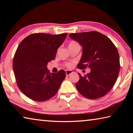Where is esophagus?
<instances>
[{"label": "esophagus", "instance_id": "esophagus-1", "mask_svg": "<svg viewBox=\"0 0 133 133\" xmlns=\"http://www.w3.org/2000/svg\"><path fill=\"white\" fill-rule=\"evenodd\" d=\"M71 73H73V71L71 70H66V74L67 76H69L70 75H71Z\"/></svg>", "mask_w": 133, "mask_h": 133}]
</instances>
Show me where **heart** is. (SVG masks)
<instances>
[{
  "label": "heart",
  "instance_id": "obj_1",
  "mask_svg": "<svg viewBox=\"0 0 133 133\" xmlns=\"http://www.w3.org/2000/svg\"><path fill=\"white\" fill-rule=\"evenodd\" d=\"M76 44H78L77 42H75V41H71L69 43V46H73V45H76ZM64 67H66V68H67V69H71L73 67L74 63H71V62H67V63H64Z\"/></svg>",
  "mask_w": 133,
  "mask_h": 133
}]
</instances>
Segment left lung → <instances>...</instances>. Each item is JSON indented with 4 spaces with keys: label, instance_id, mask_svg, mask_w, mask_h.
I'll return each instance as SVG.
<instances>
[{
    "label": "left lung",
    "instance_id": "obj_1",
    "mask_svg": "<svg viewBox=\"0 0 133 133\" xmlns=\"http://www.w3.org/2000/svg\"><path fill=\"white\" fill-rule=\"evenodd\" d=\"M69 36L83 46L79 69H90L86 75H79L76 87L89 99L104 96L115 84L120 69V58L115 45L106 36L96 31L71 33Z\"/></svg>",
    "mask_w": 133,
    "mask_h": 133
}]
</instances>
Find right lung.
<instances>
[{
  "mask_svg": "<svg viewBox=\"0 0 133 133\" xmlns=\"http://www.w3.org/2000/svg\"><path fill=\"white\" fill-rule=\"evenodd\" d=\"M67 33H33L22 40L16 51L13 69L17 86L24 95L36 102H44L57 93L66 73H50L48 62L55 60L57 49Z\"/></svg>",
  "mask_w": 133,
  "mask_h": 133,
  "instance_id": "obj_1",
  "label": "right lung"
}]
</instances>
